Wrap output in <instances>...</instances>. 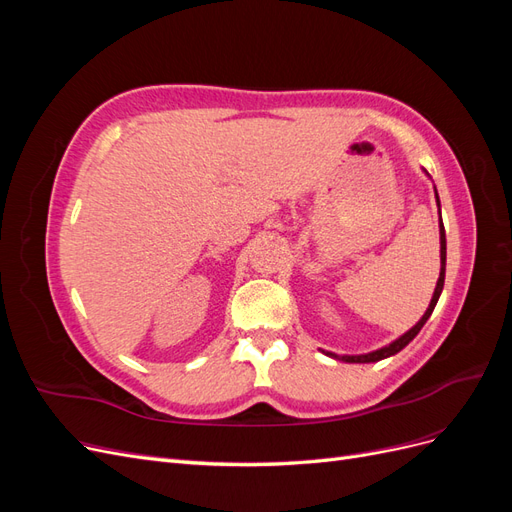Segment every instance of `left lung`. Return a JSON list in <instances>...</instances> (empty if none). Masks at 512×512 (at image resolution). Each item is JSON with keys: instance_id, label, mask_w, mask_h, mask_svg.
<instances>
[{"instance_id": "obj_1", "label": "left lung", "mask_w": 512, "mask_h": 512, "mask_svg": "<svg viewBox=\"0 0 512 512\" xmlns=\"http://www.w3.org/2000/svg\"><path fill=\"white\" fill-rule=\"evenodd\" d=\"M425 175L429 177L427 170H425ZM436 205H438V211H440V196H438V192H436ZM444 273H446V235H444V224H442V213H440V277H438L436 290H433V297H431V301H429V307L425 309L423 318L418 320L410 331H406L404 335H399V337L395 339V342H391L389 346H382V348L371 350V352H367V354H335V352L322 350V348H320V352L331 356V359H335V361H344V363H378V361H382V359H389V356L397 354L399 350H404V348L412 342V339L418 335V331L423 329V324L429 320V316H431V312H433V307H436V303H438V299H440V294H442V288H444Z\"/></svg>"}]
</instances>
